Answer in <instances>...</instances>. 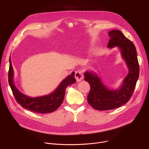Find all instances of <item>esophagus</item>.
<instances>
[{
	"mask_svg": "<svg viewBox=\"0 0 149 149\" xmlns=\"http://www.w3.org/2000/svg\"><path fill=\"white\" fill-rule=\"evenodd\" d=\"M75 77L76 78L77 82H79L81 81L82 78H83V74L82 73V72L81 71H78L75 72Z\"/></svg>",
	"mask_w": 149,
	"mask_h": 149,
	"instance_id": "1",
	"label": "esophagus"
}]
</instances>
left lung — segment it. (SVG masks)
Returning <instances> with one entry per match:
<instances>
[{"label": "left lung", "instance_id": "left-lung-1", "mask_svg": "<svg viewBox=\"0 0 149 149\" xmlns=\"http://www.w3.org/2000/svg\"><path fill=\"white\" fill-rule=\"evenodd\" d=\"M109 35L110 39L107 47H117L120 49L121 56L128 67L129 74L119 89L111 90L102 82L96 74L89 71L84 73V79L90 86L88 102L93 109L101 111L115 109L128 102L133 95L139 77V64L134 44L119 30H111Z\"/></svg>", "mask_w": 149, "mask_h": 149}]
</instances>
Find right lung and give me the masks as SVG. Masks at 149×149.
<instances>
[{"mask_svg":"<svg viewBox=\"0 0 149 149\" xmlns=\"http://www.w3.org/2000/svg\"><path fill=\"white\" fill-rule=\"evenodd\" d=\"M9 70L8 80L10 88L16 101L24 109L40 114L52 113L55 111L63 102L64 98L65 89L73 83L76 82L74 78L75 72L68 75L59 84L57 88L51 94L42 97L31 98L20 92L13 83V69L11 60H9Z\"/></svg>","mask_w":149,"mask_h":149,"instance_id":"obj_1","label":"right lung"}]
</instances>
